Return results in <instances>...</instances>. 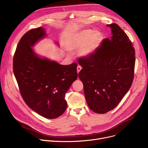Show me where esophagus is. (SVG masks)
Here are the masks:
<instances>
[{"instance_id":"1","label":"esophagus","mask_w":148,"mask_h":148,"mask_svg":"<svg viewBox=\"0 0 148 148\" xmlns=\"http://www.w3.org/2000/svg\"><path fill=\"white\" fill-rule=\"evenodd\" d=\"M82 66H80V65H78L77 66V73H79V72L81 71V70H82Z\"/></svg>"}]
</instances>
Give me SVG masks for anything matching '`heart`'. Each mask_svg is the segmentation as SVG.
<instances>
[{
  "instance_id": "obj_1",
  "label": "heart",
  "mask_w": 148,
  "mask_h": 148,
  "mask_svg": "<svg viewBox=\"0 0 148 148\" xmlns=\"http://www.w3.org/2000/svg\"><path fill=\"white\" fill-rule=\"evenodd\" d=\"M102 40L100 32L85 29L75 35L68 44L70 51H80L81 55L88 57L96 51Z\"/></svg>"
}]
</instances>
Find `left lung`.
Wrapping results in <instances>:
<instances>
[{
    "label": "left lung",
    "instance_id": "1",
    "mask_svg": "<svg viewBox=\"0 0 148 148\" xmlns=\"http://www.w3.org/2000/svg\"><path fill=\"white\" fill-rule=\"evenodd\" d=\"M111 39L103 40L91 55L78 60V77L85 98L94 112H108L120 102L130 88L135 64V49L126 34L116 23L107 25Z\"/></svg>",
    "mask_w": 148,
    "mask_h": 148
}]
</instances>
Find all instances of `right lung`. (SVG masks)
I'll use <instances>...</instances> for the list:
<instances>
[{
	"mask_svg": "<svg viewBox=\"0 0 148 148\" xmlns=\"http://www.w3.org/2000/svg\"><path fill=\"white\" fill-rule=\"evenodd\" d=\"M47 35L41 26L22 37L13 57V73L29 108L44 117L56 119L66 109L65 95L77 78V65H61L38 55L33 47Z\"/></svg>",
	"mask_w": 148,
	"mask_h": 148,
	"instance_id": "add662e5",
	"label": "right lung"
}]
</instances>
